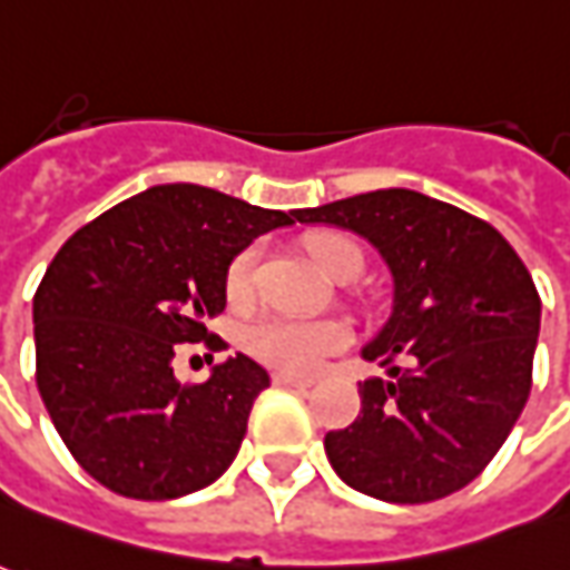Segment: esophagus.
I'll return each instance as SVG.
<instances>
[{
    "mask_svg": "<svg viewBox=\"0 0 570 570\" xmlns=\"http://www.w3.org/2000/svg\"><path fill=\"white\" fill-rule=\"evenodd\" d=\"M274 383H281V386H302V390H305V386H312V377H302V374H289V371H277V374H274Z\"/></svg>",
    "mask_w": 570,
    "mask_h": 570,
    "instance_id": "1",
    "label": "esophagus"
}]
</instances>
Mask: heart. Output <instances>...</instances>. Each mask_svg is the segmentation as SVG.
Segmentation results:
<instances>
[{
    "mask_svg": "<svg viewBox=\"0 0 570 570\" xmlns=\"http://www.w3.org/2000/svg\"><path fill=\"white\" fill-rule=\"evenodd\" d=\"M305 253L312 255L317 268L327 277H336L340 271L358 268L362 271V249L350 236L340 234H315L305 239ZM265 249L253 243L230 258L227 265V299L246 302L255 293L258 271H262ZM350 346V331L340 321H308V317L274 315L253 324L249 331V350L274 367L296 371V374H312L321 367L334 352Z\"/></svg>",
    "mask_w": 570,
    "mask_h": 570,
    "instance_id": "heart-1",
    "label": "heart"
}]
</instances>
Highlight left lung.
I'll return each mask as SVG.
<instances>
[{
    "mask_svg": "<svg viewBox=\"0 0 570 570\" xmlns=\"http://www.w3.org/2000/svg\"><path fill=\"white\" fill-rule=\"evenodd\" d=\"M296 220L350 227L393 274V315L365 346L386 377L324 436L352 490L417 505L468 487L512 433L533 383L540 293L493 224L415 189H377Z\"/></svg>",
    "mask_w": 570,
    "mask_h": 570,
    "instance_id": "left-lung-1",
    "label": "left lung"
}]
</instances>
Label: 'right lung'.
<instances>
[{
    "label": "right lung",
    "mask_w": 570,
    "mask_h": 570,
    "mask_svg": "<svg viewBox=\"0 0 570 570\" xmlns=\"http://www.w3.org/2000/svg\"><path fill=\"white\" fill-rule=\"evenodd\" d=\"M296 220L196 184L124 199L61 246L33 296L37 390L92 480L127 499H177L218 480L268 371L236 352L203 383L174 377L180 343L224 350L208 321L227 265Z\"/></svg>",
    "instance_id": "obj_1"
}]
</instances>
